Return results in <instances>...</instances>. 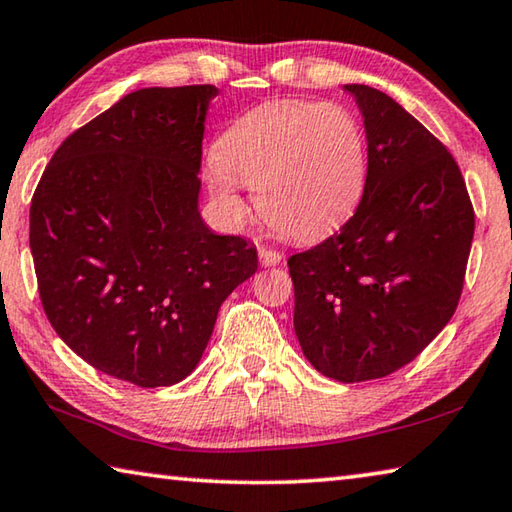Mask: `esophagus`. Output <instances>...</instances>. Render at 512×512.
<instances>
[{
  "label": "esophagus",
  "instance_id": "34e87169",
  "mask_svg": "<svg viewBox=\"0 0 512 512\" xmlns=\"http://www.w3.org/2000/svg\"><path fill=\"white\" fill-rule=\"evenodd\" d=\"M259 262H262V266H277L282 262V253L271 248H259Z\"/></svg>",
  "mask_w": 512,
  "mask_h": 512
}]
</instances>
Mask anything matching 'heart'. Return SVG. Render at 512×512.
<instances>
[{
  "label": "heart",
  "instance_id": "b5f03b06",
  "mask_svg": "<svg viewBox=\"0 0 512 512\" xmlns=\"http://www.w3.org/2000/svg\"><path fill=\"white\" fill-rule=\"evenodd\" d=\"M366 140L336 103L271 101L225 131L207 169L221 212L239 223L255 192L262 219L291 239H316L348 219L366 185Z\"/></svg>",
  "mask_w": 512,
  "mask_h": 512
}]
</instances>
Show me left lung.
Returning <instances> with one entry per match:
<instances>
[{"instance_id": "1", "label": "left lung", "mask_w": 512, "mask_h": 512, "mask_svg": "<svg viewBox=\"0 0 512 512\" xmlns=\"http://www.w3.org/2000/svg\"><path fill=\"white\" fill-rule=\"evenodd\" d=\"M363 117L361 203L323 244L289 257L293 327L320 375H391L443 332L463 291L474 210L452 155L400 103L343 85Z\"/></svg>"}]
</instances>
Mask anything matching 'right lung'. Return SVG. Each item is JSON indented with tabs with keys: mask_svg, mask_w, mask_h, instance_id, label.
<instances>
[{
	"mask_svg": "<svg viewBox=\"0 0 512 512\" xmlns=\"http://www.w3.org/2000/svg\"><path fill=\"white\" fill-rule=\"evenodd\" d=\"M214 85L142 88L58 146L31 201L29 246L51 327L83 361L142 388L198 366L221 302L257 250L198 212Z\"/></svg>",
	"mask_w": 512,
	"mask_h": 512,
	"instance_id": "1",
	"label": "right lung"
}]
</instances>
